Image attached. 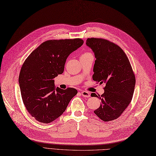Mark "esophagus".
I'll use <instances>...</instances> for the list:
<instances>
[{"instance_id":"34e87169","label":"esophagus","mask_w":156,"mask_h":156,"mask_svg":"<svg viewBox=\"0 0 156 156\" xmlns=\"http://www.w3.org/2000/svg\"><path fill=\"white\" fill-rule=\"evenodd\" d=\"M81 94L83 97H87V98L90 97V93H89V92H87V91L83 90L81 92Z\"/></svg>"}]
</instances>
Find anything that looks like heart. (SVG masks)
Masks as SVG:
<instances>
[{
  "instance_id": "b5f03b06",
  "label": "heart",
  "mask_w": 156,
  "mask_h": 156,
  "mask_svg": "<svg viewBox=\"0 0 156 156\" xmlns=\"http://www.w3.org/2000/svg\"><path fill=\"white\" fill-rule=\"evenodd\" d=\"M92 55V54L90 53H89V52H87V53H83L82 56H85V55Z\"/></svg>"
}]
</instances>
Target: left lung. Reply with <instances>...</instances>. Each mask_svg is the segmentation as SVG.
I'll use <instances>...</instances> for the list:
<instances>
[{
  "instance_id": "left-lung-1",
  "label": "left lung",
  "mask_w": 156,
  "mask_h": 156,
  "mask_svg": "<svg viewBox=\"0 0 156 156\" xmlns=\"http://www.w3.org/2000/svg\"><path fill=\"white\" fill-rule=\"evenodd\" d=\"M86 45L96 59L93 80L100 84L105 83L102 95L91 94L101 101L94 112L105 122L116 119L128 107L134 93L136 78L130 62L123 49L108 40L87 38Z\"/></svg>"
}]
</instances>
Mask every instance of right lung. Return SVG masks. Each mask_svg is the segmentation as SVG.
<instances>
[{
  "label": "right lung",
  "instance_id": "right-lung-1",
  "mask_svg": "<svg viewBox=\"0 0 156 156\" xmlns=\"http://www.w3.org/2000/svg\"><path fill=\"white\" fill-rule=\"evenodd\" d=\"M83 44L80 38L48 40L23 63L19 78L22 98L28 112L39 122L49 123L60 117L77 94L74 88L56 89L53 79L63 73L69 55Z\"/></svg>",
  "mask_w": 156,
  "mask_h": 156
}]
</instances>
